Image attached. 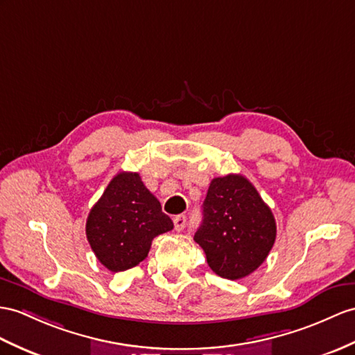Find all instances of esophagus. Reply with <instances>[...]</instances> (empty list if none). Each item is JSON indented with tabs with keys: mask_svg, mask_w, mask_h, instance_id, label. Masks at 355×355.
<instances>
[{
	"mask_svg": "<svg viewBox=\"0 0 355 355\" xmlns=\"http://www.w3.org/2000/svg\"><path fill=\"white\" fill-rule=\"evenodd\" d=\"M173 223H175V229L178 232H180V230H184L187 226V217L185 215H176V217L173 218Z\"/></svg>",
	"mask_w": 355,
	"mask_h": 355,
	"instance_id": "obj_1",
	"label": "esophagus"
}]
</instances>
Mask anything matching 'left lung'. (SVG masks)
I'll list each match as a JSON object with an SVG mask.
<instances>
[{"label": "left lung", "instance_id": "8db88e82", "mask_svg": "<svg viewBox=\"0 0 355 355\" xmlns=\"http://www.w3.org/2000/svg\"><path fill=\"white\" fill-rule=\"evenodd\" d=\"M274 215L243 175L215 178L203 202V220L194 241L211 270L227 280L244 279L270 254L275 241Z\"/></svg>", "mask_w": 355, "mask_h": 355}]
</instances>
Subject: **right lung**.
Listing matches in <instances>:
<instances>
[{"mask_svg":"<svg viewBox=\"0 0 355 355\" xmlns=\"http://www.w3.org/2000/svg\"><path fill=\"white\" fill-rule=\"evenodd\" d=\"M171 229L158 198L131 171L111 179L85 223L93 253L111 272L137 266L148 257L153 238Z\"/></svg>","mask_w":355,"mask_h":355,"instance_id":"obj_1","label":"right lung"}]
</instances>
